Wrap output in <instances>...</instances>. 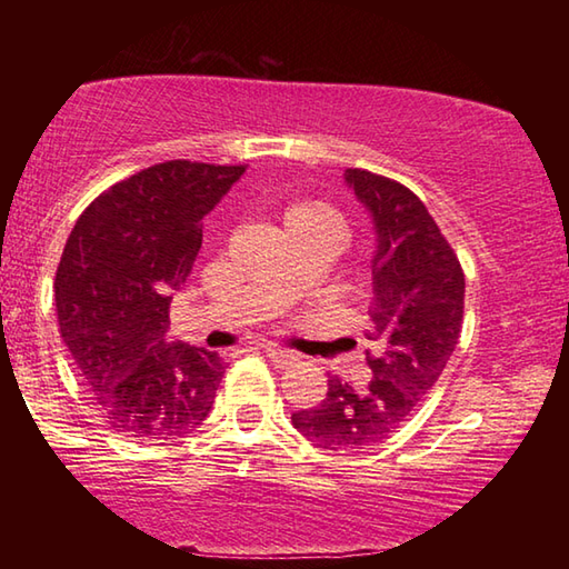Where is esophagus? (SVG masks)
Segmentation results:
<instances>
[{
    "instance_id": "esophagus-1",
    "label": "esophagus",
    "mask_w": 569,
    "mask_h": 569,
    "mask_svg": "<svg viewBox=\"0 0 569 569\" xmlns=\"http://www.w3.org/2000/svg\"><path fill=\"white\" fill-rule=\"evenodd\" d=\"M263 351H266L268 359H271L278 366V369H283V366H291V363L298 361V356L293 351H288V349H283V346H278V343H266Z\"/></svg>"
}]
</instances>
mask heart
Masks as SVG:
<instances>
[{
  "mask_svg": "<svg viewBox=\"0 0 569 569\" xmlns=\"http://www.w3.org/2000/svg\"><path fill=\"white\" fill-rule=\"evenodd\" d=\"M283 226L286 230H301V228H326L333 233L343 236V218L333 206L323 203V200L303 198L293 200L283 208Z\"/></svg>",
  "mask_w": 569,
  "mask_h": 569,
  "instance_id": "heart-1",
  "label": "heart"
}]
</instances>
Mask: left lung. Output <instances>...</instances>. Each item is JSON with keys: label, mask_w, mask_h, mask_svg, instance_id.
<instances>
[{"label": "left lung", "mask_w": 569, "mask_h": 569, "mask_svg": "<svg viewBox=\"0 0 569 569\" xmlns=\"http://www.w3.org/2000/svg\"><path fill=\"white\" fill-rule=\"evenodd\" d=\"M343 178L377 230L369 339L381 353H366L369 387L331 377L319 407L296 411L291 421L316 447L356 451L389 439L439 381L465 323V271L407 186L361 168Z\"/></svg>", "instance_id": "left-lung-1"}]
</instances>
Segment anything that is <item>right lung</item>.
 Returning a JSON list of instances; mask_svg holds the SVG:
<instances>
[{"instance_id":"1","label":"right lung","mask_w":569,"mask_h":569,"mask_svg":"<svg viewBox=\"0 0 569 569\" xmlns=\"http://www.w3.org/2000/svg\"><path fill=\"white\" fill-rule=\"evenodd\" d=\"M246 166L168 160L114 182L77 218L54 276L60 333L118 435L170 441L213 407L226 363L168 343L172 293L203 243V218Z\"/></svg>"}]
</instances>
